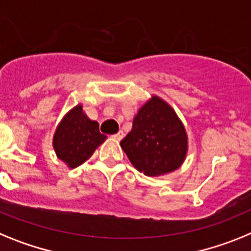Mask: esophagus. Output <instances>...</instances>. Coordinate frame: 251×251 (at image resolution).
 Returning <instances> with one entry per match:
<instances>
[{
    "mask_svg": "<svg viewBox=\"0 0 251 251\" xmlns=\"http://www.w3.org/2000/svg\"><path fill=\"white\" fill-rule=\"evenodd\" d=\"M124 138V132L123 131H119L117 132V134H115L113 135V139H116V140H121V139Z\"/></svg>",
    "mask_w": 251,
    "mask_h": 251,
    "instance_id": "esophagus-1",
    "label": "esophagus"
}]
</instances>
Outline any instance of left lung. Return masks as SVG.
<instances>
[{"label": "left lung", "mask_w": 251, "mask_h": 251, "mask_svg": "<svg viewBox=\"0 0 251 251\" xmlns=\"http://www.w3.org/2000/svg\"><path fill=\"white\" fill-rule=\"evenodd\" d=\"M120 145L139 172L152 177L176 171L184 162L187 134L173 108L154 96L136 113Z\"/></svg>", "instance_id": "8db88e82"}]
</instances>
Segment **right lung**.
Wrapping results in <instances>:
<instances>
[{
    "instance_id": "add662e5",
    "label": "right lung",
    "mask_w": 251,
    "mask_h": 251,
    "mask_svg": "<svg viewBox=\"0 0 251 251\" xmlns=\"http://www.w3.org/2000/svg\"><path fill=\"white\" fill-rule=\"evenodd\" d=\"M104 139L106 135L100 132L99 123L89 120L82 106H75L56 128L53 145L58 158L75 168L86 162Z\"/></svg>"
}]
</instances>
